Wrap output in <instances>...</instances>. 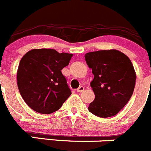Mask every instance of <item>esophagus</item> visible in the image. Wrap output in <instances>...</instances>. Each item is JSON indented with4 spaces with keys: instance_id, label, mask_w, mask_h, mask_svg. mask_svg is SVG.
<instances>
[{
    "instance_id": "1",
    "label": "esophagus",
    "mask_w": 151,
    "mask_h": 151,
    "mask_svg": "<svg viewBox=\"0 0 151 151\" xmlns=\"http://www.w3.org/2000/svg\"><path fill=\"white\" fill-rule=\"evenodd\" d=\"M84 87H83V86H81V87H79L78 89H77V92H78V93H81V92L84 91Z\"/></svg>"
}]
</instances>
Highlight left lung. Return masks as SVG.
Listing matches in <instances>:
<instances>
[{
  "label": "left lung",
  "mask_w": 151,
  "mask_h": 151,
  "mask_svg": "<svg viewBox=\"0 0 151 151\" xmlns=\"http://www.w3.org/2000/svg\"><path fill=\"white\" fill-rule=\"evenodd\" d=\"M84 57L94 75L90 86L95 99L89 111L101 118L115 116L128 102L134 90L136 76L131 61L116 50L91 52Z\"/></svg>",
  "instance_id": "1"
}]
</instances>
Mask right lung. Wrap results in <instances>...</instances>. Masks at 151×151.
I'll return each mask as SVG.
<instances>
[{"instance_id": "add662e5", "label": "right lung", "mask_w": 151, "mask_h": 151, "mask_svg": "<svg viewBox=\"0 0 151 151\" xmlns=\"http://www.w3.org/2000/svg\"><path fill=\"white\" fill-rule=\"evenodd\" d=\"M73 54L53 49H34L21 58L17 73L20 93L27 105L42 114L59 110L71 95L61 70Z\"/></svg>"}]
</instances>
